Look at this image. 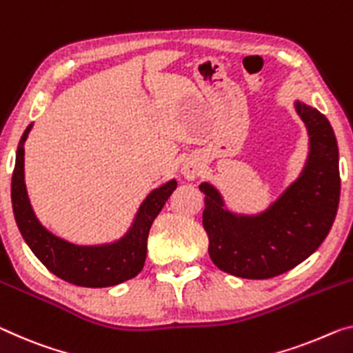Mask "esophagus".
I'll use <instances>...</instances> for the list:
<instances>
[{
    "mask_svg": "<svg viewBox=\"0 0 353 353\" xmlns=\"http://www.w3.org/2000/svg\"><path fill=\"white\" fill-rule=\"evenodd\" d=\"M200 170H202L200 161L195 158H189L184 161V164L181 167V175L186 178V180H194L195 176L200 175Z\"/></svg>",
    "mask_w": 353,
    "mask_h": 353,
    "instance_id": "1",
    "label": "esophagus"
}]
</instances>
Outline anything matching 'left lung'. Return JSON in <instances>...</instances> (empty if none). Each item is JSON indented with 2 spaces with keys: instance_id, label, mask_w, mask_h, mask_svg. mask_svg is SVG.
<instances>
[{
  "instance_id": "obj_1",
  "label": "left lung",
  "mask_w": 353,
  "mask_h": 353,
  "mask_svg": "<svg viewBox=\"0 0 353 353\" xmlns=\"http://www.w3.org/2000/svg\"><path fill=\"white\" fill-rule=\"evenodd\" d=\"M295 107L307 128L309 158L301 176L265 213L232 214L213 186L200 184L210 257L238 278L270 279L295 268L322 245L338 213L339 151L332 124L317 108Z\"/></svg>"
}]
</instances>
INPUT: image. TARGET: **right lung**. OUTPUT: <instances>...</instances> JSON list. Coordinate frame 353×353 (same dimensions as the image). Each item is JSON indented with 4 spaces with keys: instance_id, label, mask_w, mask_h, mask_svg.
<instances>
[{
    "instance_id": "add662e5",
    "label": "right lung",
    "mask_w": 353,
    "mask_h": 353,
    "mask_svg": "<svg viewBox=\"0 0 353 353\" xmlns=\"http://www.w3.org/2000/svg\"><path fill=\"white\" fill-rule=\"evenodd\" d=\"M30 129L31 124L26 128L19 142L12 183H10L15 222L26 245L48 271L74 285L99 289V287L117 285L132 279L145 265L146 240L151 224L165 205L167 199L176 189V181L165 183L146 197L134 225L123 240L108 246L86 248L70 245L47 232L32 213L23 180V143L28 137Z\"/></svg>"
}]
</instances>
